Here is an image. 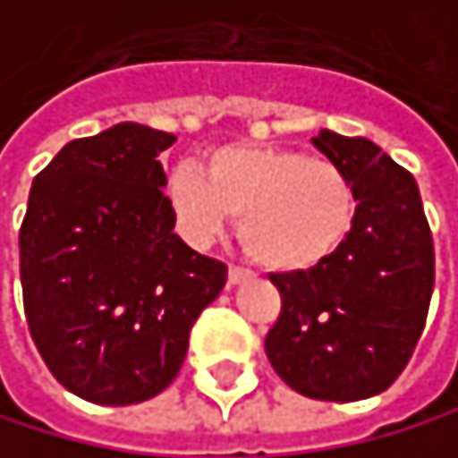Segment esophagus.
<instances>
[{"label":"esophagus","mask_w":458,"mask_h":458,"mask_svg":"<svg viewBox=\"0 0 458 458\" xmlns=\"http://www.w3.org/2000/svg\"><path fill=\"white\" fill-rule=\"evenodd\" d=\"M249 276H251L249 268H243V266H229V285H241V283H246Z\"/></svg>","instance_id":"1"}]
</instances>
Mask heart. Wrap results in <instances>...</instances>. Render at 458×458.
Segmentation results:
<instances>
[{
  "label": "heart",
  "instance_id": "heart-1",
  "mask_svg": "<svg viewBox=\"0 0 458 458\" xmlns=\"http://www.w3.org/2000/svg\"><path fill=\"white\" fill-rule=\"evenodd\" d=\"M175 229L204 246L237 217V237L254 263L302 271L335 254L355 226L358 199L338 165L288 148H217L207 175L182 165L165 184Z\"/></svg>",
  "mask_w": 458,
  "mask_h": 458
}]
</instances>
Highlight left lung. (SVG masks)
<instances>
[{"label": "left lung", "mask_w": 458, "mask_h": 458, "mask_svg": "<svg viewBox=\"0 0 458 458\" xmlns=\"http://www.w3.org/2000/svg\"><path fill=\"white\" fill-rule=\"evenodd\" d=\"M313 145L352 182L355 226L308 271L271 274L283 299L266 355L288 386L350 403L406 369L434 293V237L414 175L375 142L318 131Z\"/></svg>", "instance_id": "1"}]
</instances>
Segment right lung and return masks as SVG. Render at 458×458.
<instances>
[{
	"mask_svg": "<svg viewBox=\"0 0 458 458\" xmlns=\"http://www.w3.org/2000/svg\"><path fill=\"white\" fill-rule=\"evenodd\" d=\"M173 133L120 123L72 140L30 187L19 229L24 316L72 394L131 406L179 375L190 330L226 285L173 232L159 153Z\"/></svg>",
	"mask_w": 458,
	"mask_h": 458,
	"instance_id": "1",
	"label": "right lung"
}]
</instances>
